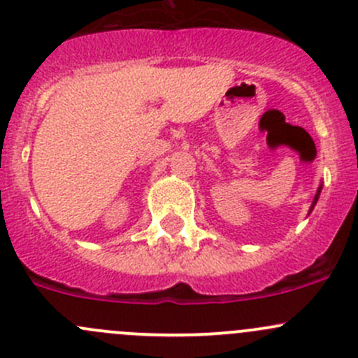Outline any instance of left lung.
Masks as SVG:
<instances>
[{
	"label": "left lung",
	"instance_id": "left-lung-1",
	"mask_svg": "<svg viewBox=\"0 0 358 358\" xmlns=\"http://www.w3.org/2000/svg\"><path fill=\"white\" fill-rule=\"evenodd\" d=\"M320 190H322V185H320V187H319V190H317V194H315V199H313V202H312V208H310V211H312V209L315 208L317 201H319V196H320Z\"/></svg>",
	"mask_w": 358,
	"mask_h": 358
}]
</instances>
